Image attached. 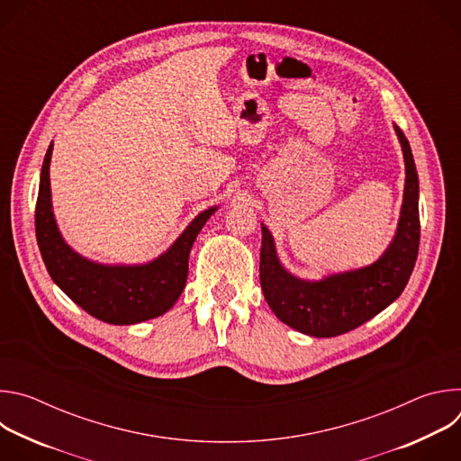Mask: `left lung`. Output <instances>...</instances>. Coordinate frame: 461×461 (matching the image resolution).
<instances>
[{
  "label": "left lung",
  "mask_w": 461,
  "mask_h": 461,
  "mask_svg": "<svg viewBox=\"0 0 461 461\" xmlns=\"http://www.w3.org/2000/svg\"><path fill=\"white\" fill-rule=\"evenodd\" d=\"M405 157V193L396 237L374 265L306 283L288 274L276 255L272 233L262 226L260 286L272 312L295 330L313 338H336L361 326L405 290L420 248L418 171L403 131L396 125Z\"/></svg>",
  "instance_id": "1"
}]
</instances>
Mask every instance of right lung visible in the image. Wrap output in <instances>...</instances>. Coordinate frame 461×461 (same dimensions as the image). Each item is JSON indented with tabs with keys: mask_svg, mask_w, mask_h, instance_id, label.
Returning <instances> with one entry per match:
<instances>
[{
	"mask_svg": "<svg viewBox=\"0 0 461 461\" xmlns=\"http://www.w3.org/2000/svg\"><path fill=\"white\" fill-rule=\"evenodd\" d=\"M49 146L36 201V239L52 281L93 317L111 324H135L166 313L180 297L187 279L191 246L217 208L203 212L175 244L142 267H104L80 257L61 239L50 206Z\"/></svg>",
	"mask_w": 461,
	"mask_h": 461,
	"instance_id": "obj_1",
	"label": "right lung"
}]
</instances>
